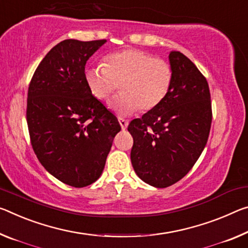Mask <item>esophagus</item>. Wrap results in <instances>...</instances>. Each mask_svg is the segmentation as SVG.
<instances>
[{"label":"esophagus","instance_id":"1","mask_svg":"<svg viewBox=\"0 0 248 248\" xmlns=\"http://www.w3.org/2000/svg\"><path fill=\"white\" fill-rule=\"evenodd\" d=\"M119 124H120V125H121V129H123V130H125V129H127V127H128V121L127 120H124V119H123V118H119Z\"/></svg>","mask_w":248,"mask_h":248}]
</instances>
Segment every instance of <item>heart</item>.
<instances>
[{"label": "heart", "mask_w": 248, "mask_h": 248, "mask_svg": "<svg viewBox=\"0 0 248 248\" xmlns=\"http://www.w3.org/2000/svg\"><path fill=\"white\" fill-rule=\"evenodd\" d=\"M85 79L99 100H107L120 85L123 93L110 106L119 116H128L139 108L149 111L158 107L170 92L173 70L151 53L128 48L108 55L104 66L86 69Z\"/></svg>", "instance_id": "b5f03b06"}]
</instances>
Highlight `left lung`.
<instances>
[{
    "label": "left lung",
    "instance_id": "obj_1",
    "mask_svg": "<svg viewBox=\"0 0 248 248\" xmlns=\"http://www.w3.org/2000/svg\"><path fill=\"white\" fill-rule=\"evenodd\" d=\"M169 60L173 80L168 96L128 125L132 167L155 187L170 186L188 173L205 148L212 124L206 78L182 53L171 52Z\"/></svg>",
    "mask_w": 248,
    "mask_h": 248
}]
</instances>
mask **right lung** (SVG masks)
I'll return each mask as SVG.
<instances>
[{"mask_svg":"<svg viewBox=\"0 0 248 248\" xmlns=\"http://www.w3.org/2000/svg\"><path fill=\"white\" fill-rule=\"evenodd\" d=\"M107 42L65 39L39 62L27 93L26 120L33 150L50 174L74 187L103 173L117 117L93 96L85 79L89 57Z\"/></svg>","mask_w":248,"mask_h":248,"instance_id":"add662e5","label":"right lung"}]
</instances>
